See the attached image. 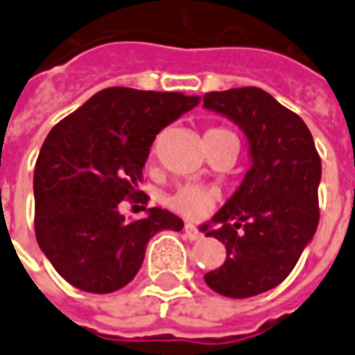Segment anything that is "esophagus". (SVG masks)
Listing matches in <instances>:
<instances>
[{"label":"esophagus","instance_id":"obj_1","mask_svg":"<svg viewBox=\"0 0 355 355\" xmlns=\"http://www.w3.org/2000/svg\"><path fill=\"white\" fill-rule=\"evenodd\" d=\"M183 232H185V236L189 240H199L203 236V234L199 232V228L195 227V225H185V227H183Z\"/></svg>","mask_w":355,"mask_h":355}]
</instances>
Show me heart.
I'll use <instances>...</instances> for the list:
<instances>
[{"mask_svg":"<svg viewBox=\"0 0 355 355\" xmlns=\"http://www.w3.org/2000/svg\"><path fill=\"white\" fill-rule=\"evenodd\" d=\"M211 130H223V128H211ZM213 199L215 197L211 191L193 187V185H185V187H180L173 195H170L168 205L172 207L175 213L187 216V218H199L211 209Z\"/></svg>","mask_w":355,"mask_h":355,"instance_id":"heart-1","label":"heart"}]
</instances>
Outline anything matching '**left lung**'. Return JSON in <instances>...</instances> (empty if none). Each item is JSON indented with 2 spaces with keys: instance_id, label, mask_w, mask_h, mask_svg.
Returning a JSON list of instances; mask_svg holds the SVG:
<instances>
[{
  "instance_id": "1",
  "label": "left lung",
  "mask_w": 355,
  "mask_h": 355,
  "mask_svg": "<svg viewBox=\"0 0 355 355\" xmlns=\"http://www.w3.org/2000/svg\"><path fill=\"white\" fill-rule=\"evenodd\" d=\"M203 107L230 119L248 140L250 170L201 227L227 248L225 263L205 273V283L246 299L279 285L315 236L320 158L303 119L260 87L207 94Z\"/></svg>"
}]
</instances>
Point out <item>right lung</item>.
<instances>
[{
  "instance_id": "right-lung-1",
  "label": "right lung",
  "mask_w": 355,
  "mask_h": 355,
  "mask_svg": "<svg viewBox=\"0 0 355 355\" xmlns=\"http://www.w3.org/2000/svg\"><path fill=\"white\" fill-rule=\"evenodd\" d=\"M199 105L197 95L109 87L49 132L35 166V232L54 270L87 293H111L139 273L148 240L183 220L152 207L127 223L142 168L162 128Z\"/></svg>"
}]
</instances>
